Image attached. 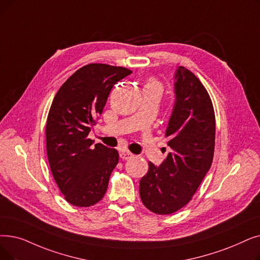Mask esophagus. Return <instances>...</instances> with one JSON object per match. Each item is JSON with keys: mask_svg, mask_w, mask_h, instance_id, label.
Returning <instances> with one entry per match:
<instances>
[{"mask_svg": "<svg viewBox=\"0 0 260 260\" xmlns=\"http://www.w3.org/2000/svg\"><path fill=\"white\" fill-rule=\"evenodd\" d=\"M134 156V154H132L131 152L126 151V150H123L120 152V158H122L123 160H127L129 158H132Z\"/></svg>", "mask_w": 260, "mask_h": 260, "instance_id": "34e87169", "label": "esophagus"}]
</instances>
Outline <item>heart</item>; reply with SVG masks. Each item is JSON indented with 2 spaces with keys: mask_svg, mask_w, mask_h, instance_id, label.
Returning a JSON list of instances; mask_svg holds the SVG:
<instances>
[{
  "mask_svg": "<svg viewBox=\"0 0 260 260\" xmlns=\"http://www.w3.org/2000/svg\"><path fill=\"white\" fill-rule=\"evenodd\" d=\"M146 86H154V87H157V88L160 89L159 84H158L156 81H151V82H149L148 84H146Z\"/></svg>",
  "mask_w": 260,
  "mask_h": 260,
  "instance_id": "heart-1",
  "label": "heart"
}]
</instances>
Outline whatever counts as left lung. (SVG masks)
<instances>
[{
  "instance_id": "1",
  "label": "left lung",
  "mask_w": 260,
  "mask_h": 260,
  "mask_svg": "<svg viewBox=\"0 0 260 260\" xmlns=\"http://www.w3.org/2000/svg\"><path fill=\"white\" fill-rule=\"evenodd\" d=\"M175 103L166 129L171 152L139 183L143 205L157 214H170L192 199L211 167L216 119L210 96L199 78L179 66L174 75Z\"/></svg>"
}]
</instances>
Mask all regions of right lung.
Listing matches in <instances>:
<instances>
[{"mask_svg": "<svg viewBox=\"0 0 260 260\" xmlns=\"http://www.w3.org/2000/svg\"><path fill=\"white\" fill-rule=\"evenodd\" d=\"M132 73L123 67L90 63L72 74L56 93L47 120L50 168L67 202L89 207L103 199L118 161L116 149L88 138L114 85Z\"/></svg>", "mask_w": 260, "mask_h": 260, "instance_id": "1", "label": "right lung"}]
</instances>
